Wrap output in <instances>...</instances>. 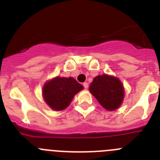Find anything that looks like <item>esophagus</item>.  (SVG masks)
<instances>
[{
	"instance_id": "34e87169",
	"label": "esophagus",
	"mask_w": 160,
	"mask_h": 160,
	"mask_svg": "<svg viewBox=\"0 0 160 160\" xmlns=\"http://www.w3.org/2000/svg\"><path fill=\"white\" fill-rule=\"evenodd\" d=\"M83 87H84V88L87 89V88H88V87H89V84L87 82H84V83H83Z\"/></svg>"
}]
</instances>
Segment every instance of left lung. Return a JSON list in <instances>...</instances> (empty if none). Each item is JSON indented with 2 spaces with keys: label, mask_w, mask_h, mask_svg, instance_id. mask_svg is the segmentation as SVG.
<instances>
[{
  "label": "left lung",
  "mask_w": 160,
  "mask_h": 160,
  "mask_svg": "<svg viewBox=\"0 0 160 160\" xmlns=\"http://www.w3.org/2000/svg\"><path fill=\"white\" fill-rule=\"evenodd\" d=\"M90 93L108 111H114L122 104L124 90L121 82L107 74L97 76L90 86Z\"/></svg>",
  "instance_id": "obj_1"
}]
</instances>
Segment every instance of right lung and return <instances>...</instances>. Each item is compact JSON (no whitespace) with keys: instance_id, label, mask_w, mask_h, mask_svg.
I'll use <instances>...</instances> for the list:
<instances>
[{"instance_id":"add662e5","label":"right lung","mask_w":160,"mask_h":160,"mask_svg":"<svg viewBox=\"0 0 160 160\" xmlns=\"http://www.w3.org/2000/svg\"><path fill=\"white\" fill-rule=\"evenodd\" d=\"M82 89V85L73 78L57 77L45 84L43 98L52 109L62 111L70 105L74 94Z\"/></svg>"}]
</instances>
